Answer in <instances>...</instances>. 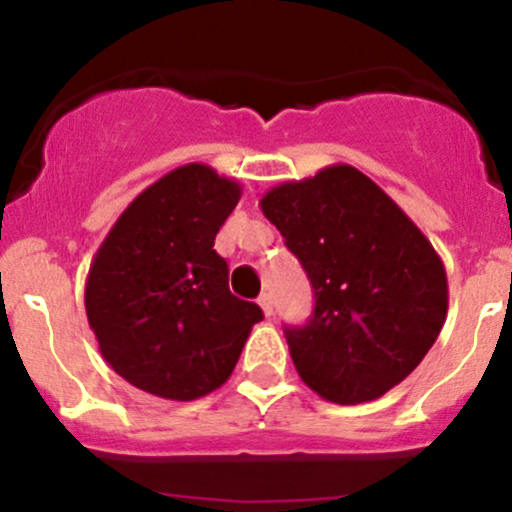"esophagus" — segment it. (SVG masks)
Segmentation results:
<instances>
[{
  "instance_id": "esophagus-1",
  "label": "esophagus",
  "mask_w": 512,
  "mask_h": 512,
  "mask_svg": "<svg viewBox=\"0 0 512 512\" xmlns=\"http://www.w3.org/2000/svg\"><path fill=\"white\" fill-rule=\"evenodd\" d=\"M257 303H260V308H262V313L264 315H272L274 313V303H272V296H269V293H262L260 298H257Z\"/></svg>"
}]
</instances>
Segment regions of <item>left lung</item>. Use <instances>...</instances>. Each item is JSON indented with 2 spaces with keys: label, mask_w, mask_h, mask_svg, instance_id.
<instances>
[{
  "label": "left lung",
  "mask_w": 512,
  "mask_h": 512,
  "mask_svg": "<svg viewBox=\"0 0 512 512\" xmlns=\"http://www.w3.org/2000/svg\"><path fill=\"white\" fill-rule=\"evenodd\" d=\"M315 291L286 327L303 383L334 404L383 397L424 361L448 315L443 260L414 221L346 163L260 199Z\"/></svg>",
  "instance_id": "left-lung-1"
}]
</instances>
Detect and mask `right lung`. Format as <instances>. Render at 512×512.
<instances>
[{"label":"right lung","mask_w":512,"mask_h":512,"mask_svg":"<svg viewBox=\"0 0 512 512\" xmlns=\"http://www.w3.org/2000/svg\"><path fill=\"white\" fill-rule=\"evenodd\" d=\"M236 180L187 163L122 211L93 257L86 317L108 366L149 395L192 402L231 378L257 303L228 289L214 238L240 199Z\"/></svg>","instance_id":"obj_1"}]
</instances>
